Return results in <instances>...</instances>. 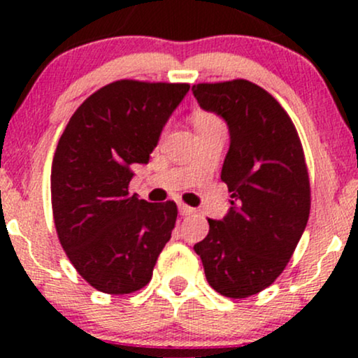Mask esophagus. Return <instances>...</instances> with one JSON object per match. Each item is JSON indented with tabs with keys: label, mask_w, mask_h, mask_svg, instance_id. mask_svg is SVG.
Returning a JSON list of instances; mask_svg holds the SVG:
<instances>
[{
	"label": "esophagus",
	"mask_w": 358,
	"mask_h": 358,
	"mask_svg": "<svg viewBox=\"0 0 358 358\" xmlns=\"http://www.w3.org/2000/svg\"><path fill=\"white\" fill-rule=\"evenodd\" d=\"M178 212H180V215H190V213L193 212V208L188 207V205H185V203L180 202L178 203Z\"/></svg>",
	"instance_id": "esophagus-1"
}]
</instances>
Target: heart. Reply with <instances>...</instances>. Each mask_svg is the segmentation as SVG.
<instances>
[{"label": "heart", "instance_id": "obj_1", "mask_svg": "<svg viewBox=\"0 0 358 358\" xmlns=\"http://www.w3.org/2000/svg\"><path fill=\"white\" fill-rule=\"evenodd\" d=\"M207 121H215V117L210 116V114H205V113H199L195 116V124H199V122H207Z\"/></svg>", "mask_w": 358, "mask_h": 358}]
</instances>
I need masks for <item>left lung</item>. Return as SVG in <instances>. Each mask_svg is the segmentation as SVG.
Masks as SVG:
<instances>
[{"mask_svg":"<svg viewBox=\"0 0 358 358\" xmlns=\"http://www.w3.org/2000/svg\"><path fill=\"white\" fill-rule=\"evenodd\" d=\"M193 96L229 127L220 180L232 207L208 219L193 245L217 293L248 298L274 282L293 256L310 215V180L294 124L279 102L249 80L199 84Z\"/></svg>","mask_w":358,"mask_h":358,"instance_id":"left-lung-1","label":"left lung"}]
</instances>
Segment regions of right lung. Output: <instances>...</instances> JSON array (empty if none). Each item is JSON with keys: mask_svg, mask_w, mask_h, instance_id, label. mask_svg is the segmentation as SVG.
<instances>
[{"mask_svg": "<svg viewBox=\"0 0 358 358\" xmlns=\"http://www.w3.org/2000/svg\"><path fill=\"white\" fill-rule=\"evenodd\" d=\"M188 84L117 80L87 97L52 163V208L62 248L90 286L127 294L150 282L176 222L173 202L129 195Z\"/></svg>", "mask_w": 358, "mask_h": 358, "instance_id": "right-lung-1", "label": "right lung"}]
</instances>
